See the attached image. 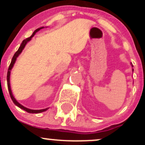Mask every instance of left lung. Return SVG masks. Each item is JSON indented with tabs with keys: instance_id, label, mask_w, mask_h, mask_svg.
<instances>
[{
	"instance_id": "1",
	"label": "left lung",
	"mask_w": 145,
	"mask_h": 145,
	"mask_svg": "<svg viewBox=\"0 0 145 145\" xmlns=\"http://www.w3.org/2000/svg\"><path fill=\"white\" fill-rule=\"evenodd\" d=\"M131 66H132V67H133V65H132V64H131ZM132 70H133V71H134V69H132Z\"/></svg>"
}]
</instances>
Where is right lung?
<instances>
[{
    "instance_id": "add662e5",
    "label": "right lung",
    "mask_w": 145,
    "mask_h": 145,
    "mask_svg": "<svg viewBox=\"0 0 145 145\" xmlns=\"http://www.w3.org/2000/svg\"><path fill=\"white\" fill-rule=\"evenodd\" d=\"M44 27H41V28H39V29H36L35 31L33 32V33L32 34V35H31L30 37H28L26 38V39H24V40L22 41V44L20 45V48H18V51L16 52V53L14 54V56H13L12 58V60H11V62L10 63V65L9 67V69H8V71H7V86H8V89H9V95H10V97H11V99H12L13 102L14 103L15 105H16V106H18L19 108H20L21 109L24 110L26 111L27 112H29V113H40V112H44V111L47 110L48 108H45V109H41V110H31V109H29V108H27L24 107V106H23L22 105H21L20 104L19 102H18L17 100H16V99H15L14 95H13L12 94V91H11V86H10V74H11V69H12L13 67H14L15 63H16V59H17L18 56L20 55V54H21V52H22L23 49H24L25 46H26V44H27L28 42H29V41L31 40V39H32V37L33 36L35 35V33L37 32H38V31H39V30H41V29H44Z\"/></svg>"
}]
</instances>
